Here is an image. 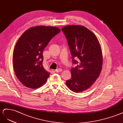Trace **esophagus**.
Wrapping results in <instances>:
<instances>
[{"mask_svg":"<svg viewBox=\"0 0 123 123\" xmlns=\"http://www.w3.org/2000/svg\"><path fill=\"white\" fill-rule=\"evenodd\" d=\"M62 71V69L61 68H58V69H57L55 70V72H61Z\"/></svg>","mask_w":123,"mask_h":123,"instance_id":"esophagus-1","label":"esophagus"}]
</instances>
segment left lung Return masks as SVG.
Returning a JSON list of instances; mask_svg holds the SVG:
<instances>
[{
	"label": "left lung",
	"instance_id": "8db88e82",
	"mask_svg": "<svg viewBox=\"0 0 123 123\" xmlns=\"http://www.w3.org/2000/svg\"><path fill=\"white\" fill-rule=\"evenodd\" d=\"M64 32L75 67L71 69V79L66 81L74 92L86 90L98 78L103 66L102 51L99 41L92 32L80 25H68Z\"/></svg>",
	"mask_w": 123,
	"mask_h": 123
}]
</instances>
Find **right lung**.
I'll list each match as a JSON object with an SVG mask.
<instances>
[{
    "mask_svg": "<svg viewBox=\"0 0 123 123\" xmlns=\"http://www.w3.org/2000/svg\"><path fill=\"white\" fill-rule=\"evenodd\" d=\"M61 31L57 27L37 26L27 30L17 41L13 63L17 78L25 86L37 89L50 73L43 67V51L51 38Z\"/></svg>",
    "mask_w": 123,
    "mask_h": 123,
    "instance_id": "obj_1",
    "label": "right lung"
}]
</instances>
